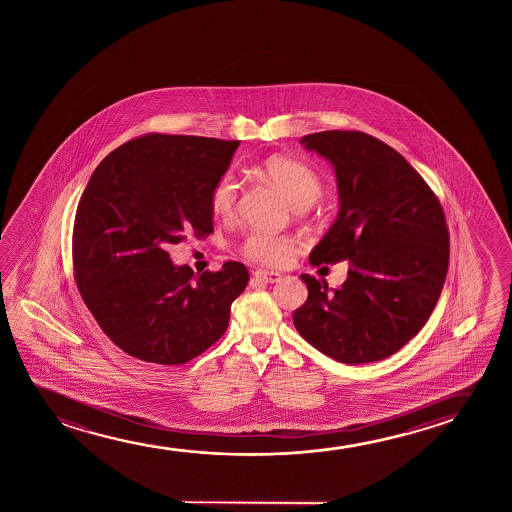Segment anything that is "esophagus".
I'll return each instance as SVG.
<instances>
[{
	"label": "esophagus",
	"mask_w": 512,
	"mask_h": 512,
	"mask_svg": "<svg viewBox=\"0 0 512 512\" xmlns=\"http://www.w3.org/2000/svg\"><path fill=\"white\" fill-rule=\"evenodd\" d=\"M253 278L257 281H264V283H276L281 280L280 273H274V271H264V269H257L253 273Z\"/></svg>",
	"instance_id": "obj_1"
}]
</instances>
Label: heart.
<instances>
[{
	"mask_svg": "<svg viewBox=\"0 0 512 512\" xmlns=\"http://www.w3.org/2000/svg\"><path fill=\"white\" fill-rule=\"evenodd\" d=\"M262 173L269 182L288 197L294 208L302 210L315 203L323 190L322 178L308 164L290 157H271L262 164ZM239 185L231 173L218 176L210 189V210L215 217L231 218L238 204ZM295 241L290 236L271 232L252 231L241 241V252L248 259L280 266L295 250Z\"/></svg>",
	"mask_w": 512,
	"mask_h": 512,
	"instance_id": "heart-1",
	"label": "heart"
}]
</instances>
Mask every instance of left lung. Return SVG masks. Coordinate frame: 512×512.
I'll use <instances>...</instances> for the list:
<instances>
[{
  "label": "left lung",
  "instance_id": "left-lung-1",
  "mask_svg": "<svg viewBox=\"0 0 512 512\" xmlns=\"http://www.w3.org/2000/svg\"><path fill=\"white\" fill-rule=\"evenodd\" d=\"M304 147L336 169L341 208L309 255L313 266L350 260L339 288L301 274L308 299L295 329L327 357L367 364L390 357L427 323L449 264L439 197L390 145L360 131H322Z\"/></svg>",
  "mask_w": 512,
  "mask_h": 512
}]
</instances>
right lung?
<instances>
[{
    "label": "right lung",
    "mask_w": 512,
    "mask_h": 512,
    "mask_svg": "<svg viewBox=\"0 0 512 512\" xmlns=\"http://www.w3.org/2000/svg\"><path fill=\"white\" fill-rule=\"evenodd\" d=\"M239 141L143 134L94 169L73 225V276L101 330L127 355L187 364L224 336L250 280L227 260L217 273L176 267L166 248L210 236V189Z\"/></svg>",
    "instance_id": "obj_1"
}]
</instances>
